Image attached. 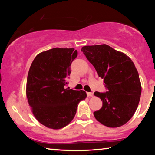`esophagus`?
<instances>
[{
  "mask_svg": "<svg viewBox=\"0 0 155 155\" xmlns=\"http://www.w3.org/2000/svg\"><path fill=\"white\" fill-rule=\"evenodd\" d=\"M87 96H88L89 97H92L93 95H94V94H93L92 92H87Z\"/></svg>",
  "mask_w": 155,
  "mask_h": 155,
  "instance_id": "1",
  "label": "esophagus"
}]
</instances>
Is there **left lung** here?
<instances>
[{
  "mask_svg": "<svg viewBox=\"0 0 155 155\" xmlns=\"http://www.w3.org/2000/svg\"><path fill=\"white\" fill-rule=\"evenodd\" d=\"M81 51L103 78L107 90L94 92L103 102L102 108L94 112V117L108 127L125 124L134 115L141 93L140 77L132 60L106 44L85 46Z\"/></svg>",
  "mask_w": 155,
  "mask_h": 155,
  "instance_id": "obj_1",
  "label": "left lung"
}]
</instances>
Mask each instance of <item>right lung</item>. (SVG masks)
<instances>
[{
  "instance_id": "obj_1",
  "label": "right lung",
  "mask_w": 155,
  "mask_h": 155,
  "mask_svg": "<svg viewBox=\"0 0 155 155\" xmlns=\"http://www.w3.org/2000/svg\"><path fill=\"white\" fill-rule=\"evenodd\" d=\"M77 54L74 48H54L38 54L31 64L26 94L34 116L46 127L59 129L68 125L87 96L83 90L65 88Z\"/></svg>"
}]
</instances>
